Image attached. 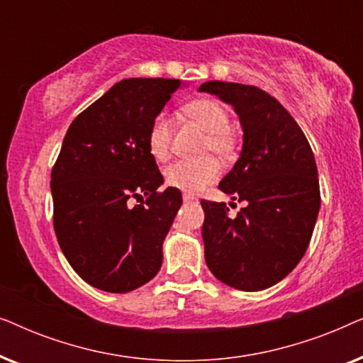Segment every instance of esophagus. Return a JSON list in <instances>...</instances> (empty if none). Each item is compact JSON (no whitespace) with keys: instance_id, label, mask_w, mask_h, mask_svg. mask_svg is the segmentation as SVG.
Here are the masks:
<instances>
[{"instance_id":"obj_1","label":"esophagus","mask_w":363,"mask_h":363,"mask_svg":"<svg viewBox=\"0 0 363 363\" xmlns=\"http://www.w3.org/2000/svg\"><path fill=\"white\" fill-rule=\"evenodd\" d=\"M183 201H185V203H195L196 198L193 195H188V193H183Z\"/></svg>"}]
</instances>
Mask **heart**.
<instances>
[{"mask_svg": "<svg viewBox=\"0 0 363 363\" xmlns=\"http://www.w3.org/2000/svg\"><path fill=\"white\" fill-rule=\"evenodd\" d=\"M185 113L198 127L206 132L205 150L213 152L221 158H228L235 152V137L230 128L228 108L216 99H196L185 107ZM172 128L165 112H158L152 118L147 132V147L150 155L158 162L167 160L170 155ZM220 177V165L206 158L201 162L178 160L167 167V185L186 193H196L210 185Z\"/></svg>", "mask_w": 363, "mask_h": 363, "instance_id": "b5f03b06", "label": "heart"}]
</instances>
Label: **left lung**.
I'll return each instance as SVG.
<instances>
[{
    "instance_id": "1",
    "label": "left lung",
    "mask_w": 363,
    "mask_h": 363,
    "mask_svg": "<svg viewBox=\"0 0 363 363\" xmlns=\"http://www.w3.org/2000/svg\"><path fill=\"white\" fill-rule=\"evenodd\" d=\"M208 92L230 104L242 127V150L220 190L246 201L236 218L226 203L201 200L206 264L240 291H262L304 256L320 208L314 153L291 113L255 86L210 81Z\"/></svg>"
}]
</instances>
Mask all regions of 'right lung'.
Returning <instances> with one entry per match:
<instances>
[{"instance_id": "obj_1", "label": "right lung", "mask_w": 363, "mask_h": 363, "mask_svg": "<svg viewBox=\"0 0 363 363\" xmlns=\"http://www.w3.org/2000/svg\"><path fill=\"white\" fill-rule=\"evenodd\" d=\"M178 79L117 82L67 128L51 173L54 231L72 269L106 292H128L157 276L182 193L163 183L147 147L152 118ZM146 196L128 206L130 197Z\"/></svg>"}]
</instances>
